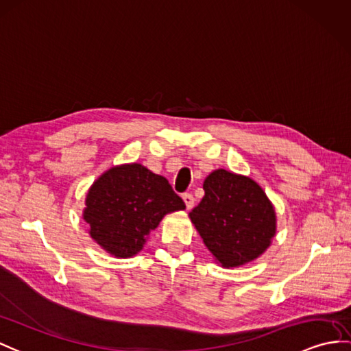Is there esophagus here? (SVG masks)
<instances>
[{
    "label": "esophagus",
    "instance_id": "obj_1",
    "mask_svg": "<svg viewBox=\"0 0 351 351\" xmlns=\"http://www.w3.org/2000/svg\"><path fill=\"white\" fill-rule=\"evenodd\" d=\"M183 201H184V204H186V208H187V210L193 208L195 198H193L192 193H183Z\"/></svg>",
    "mask_w": 351,
    "mask_h": 351
}]
</instances>
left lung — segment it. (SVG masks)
<instances>
[{
    "mask_svg": "<svg viewBox=\"0 0 351 351\" xmlns=\"http://www.w3.org/2000/svg\"><path fill=\"white\" fill-rule=\"evenodd\" d=\"M204 191L189 216L213 256L226 268L259 258L276 235V213L262 187L216 169L205 178Z\"/></svg>",
    "mask_w": 351,
    "mask_h": 351,
    "instance_id": "8db88e82",
    "label": "left lung"
}]
</instances>
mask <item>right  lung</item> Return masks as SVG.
<instances>
[{
	"mask_svg": "<svg viewBox=\"0 0 351 351\" xmlns=\"http://www.w3.org/2000/svg\"><path fill=\"white\" fill-rule=\"evenodd\" d=\"M184 208L165 177L130 164L108 169L92 184L83 217L102 249L116 258H131L167 213Z\"/></svg>",
	"mask_w": 351,
	"mask_h": 351,
	"instance_id": "right-lung-1",
	"label": "right lung"
}]
</instances>
